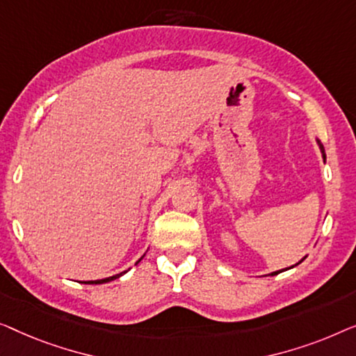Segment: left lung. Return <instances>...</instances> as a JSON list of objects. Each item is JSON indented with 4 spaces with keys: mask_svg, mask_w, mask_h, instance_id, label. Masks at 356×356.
Here are the masks:
<instances>
[{
    "mask_svg": "<svg viewBox=\"0 0 356 356\" xmlns=\"http://www.w3.org/2000/svg\"><path fill=\"white\" fill-rule=\"evenodd\" d=\"M316 143H318V147H319V149H321V153H323V159H324V161H326V153H324V147H323V143L319 142L318 138H316ZM305 258H307V257H305ZM305 258H302V261H303ZM302 261H298L297 264H300ZM297 264H295V266H297ZM292 268H293V266H292ZM279 273H282V269H280V271H274V273H271V276H276V274H279Z\"/></svg>",
    "mask_w": 356,
    "mask_h": 356,
    "instance_id": "left-lung-1",
    "label": "left lung"
}]
</instances>
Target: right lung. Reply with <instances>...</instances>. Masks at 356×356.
<instances>
[{
  "label": "right lung",
  "instance_id": "1",
  "mask_svg": "<svg viewBox=\"0 0 356 356\" xmlns=\"http://www.w3.org/2000/svg\"><path fill=\"white\" fill-rule=\"evenodd\" d=\"M143 257H145V254H143ZM143 257H142V258H140V259H138V261H137V263H135V264H138L140 261H142V259H143ZM127 271H129V269H127ZM127 271H124V273H119V274H116V276H111V277H106V279H99V280H88V282H82V284H106V282H111V280H114V279L121 277V276H122V274H126Z\"/></svg>",
  "mask_w": 356,
  "mask_h": 356
}]
</instances>
